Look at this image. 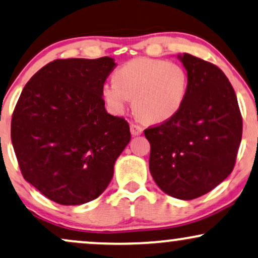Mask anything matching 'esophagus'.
Returning a JSON list of instances; mask_svg holds the SVG:
<instances>
[{"label": "esophagus", "mask_w": 258, "mask_h": 258, "mask_svg": "<svg viewBox=\"0 0 258 258\" xmlns=\"http://www.w3.org/2000/svg\"><path fill=\"white\" fill-rule=\"evenodd\" d=\"M130 130H131V133L133 136H139L143 132V127L137 125V123H131L130 125Z\"/></svg>", "instance_id": "34e87169"}]
</instances>
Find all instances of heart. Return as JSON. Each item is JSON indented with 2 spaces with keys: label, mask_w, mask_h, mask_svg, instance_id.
I'll use <instances>...</instances> for the list:
<instances>
[{
  "label": "heart",
  "mask_w": 258,
  "mask_h": 258,
  "mask_svg": "<svg viewBox=\"0 0 258 258\" xmlns=\"http://www.w3.org/2000/svg\"><path fill=\"white\" fill-rule=\"evenodd\" d=\"M114 78L102 88L105 103L115 114H122L132 98L136 115L145 122H163L174 116L188 89L185 68L161 58H133L117 68Z\"/></svg>",
  "instance_id": "heart-1"
}]
</instances>
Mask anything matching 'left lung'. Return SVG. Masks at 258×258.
<instances>
[{"label": "left lung", "instance_id": "8db88e82", "mask_svg": "<svg viewBox=\"0 0 258 258\" xmlns=\"http://www.w3.org/2000/svg\"><path fill=\"white\" fill-rule=\"evenodd\" d=\"M188 76L182 107L148 127L149 168L164 194L190 201L212 191L234 168L243 135L237 96L218 66L194 55L179 56Z\"/></svg>", "mask_w": 258, "mask_h": 258}]
</instances>
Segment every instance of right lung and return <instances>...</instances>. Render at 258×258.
<instances>
[{
  "instance_id": "obj_1",
  "label": "right lung",
  "mask_w": 258,
  "mask_h": 258,
  "mask_svg": "<svg viewBox=\"0 0 258 258\" xmlns=\"http://www.w3.org/2000/svg\"><path fill=\"white\" fill-rule=\"evenodd\" d=\"M111 57L58 58L27 82L11 137L24 179L62 206L97 198L131 139L128 122L104 108L102 88Z\"/></svg>"
}]
</instances>
